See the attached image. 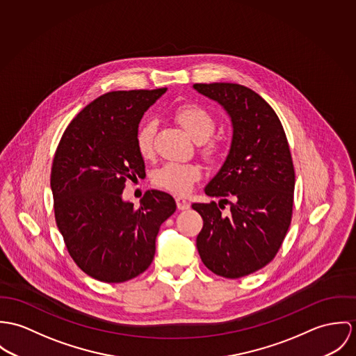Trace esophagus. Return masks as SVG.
Instances as JSON below:
<instances>
[{
	"mask_svg": "<svg viewBox=\"0 0 356 356\" xmlns=\"http://www.w3.org/2000/svg\"><path fill=\"white\" fill-rule=\"evenodd\" d=\"M176 204H177L179 210H187L190 207V203L184 197H176Z\"/></svg>",
	"mask_w": 356,
	"mask_h": 356,
	"instance_id": "esophagus-1",
	"label": "esophagus"
}]
</instances>
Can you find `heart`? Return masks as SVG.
Segmentation results:
<instances>
[{
  "label": "heart",
  "instance_id": "obj_1",
  "mask_svg": "<svg viewBox=\"0 0 356 356\" xmlns=\"http://www.w3.org/2000/svg\"><path fill=\"white\" fill-rule=\"evenodd\" d=\"M175 119L183 127V129L190 135V138L200 143V152L204 157L214 159L218 157L221 147L217 140H210L216 128L214 118L199 105H184L179 108L175 113ZM156 121L149 120L143 122L136 134L138 152L143 159H150L153 156L154 147V134ZM202 172L195 163H180L168 162L159 168L154 173V183L173 194H186L190 191L193 184L200 179Z\"/></svg>",
  "mask_w": 356,
  "mask_h": 356
}]
</instances>
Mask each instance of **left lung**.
Wrapping results in <instances>:
<instances>
[{
  "label": "left lung",
  "instance_id": "1",
  "mask_svg": "<svg viewBox=\"0 0 356 356\" xmlns=\"http://www.w3.org/2000/svg\"><path fill=\"white\" fill-rule=\"evenodd\" d=\"M193 88L221 105L232 124L228 156L204 193L220 197V206L233 202L227 215L216 202L193 203L203 218L197 252L218 276H248L275 258L291 224L295 172L286 136L276 112L251 88L236 83Z\"/></svg>",
  "mask_w": 356,
  "mask_h": 356
}]
</instances>
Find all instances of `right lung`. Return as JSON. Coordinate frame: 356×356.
Masks as SVG:
<instances>
[{"label":"right lung","instance_id":"obj_1","mask_svg":"<svg viewBox=\"0 0 356 356\" xmlns=\"http://www.w3.org/2000/svg\"><path fill=\"white\" fill-rule=\"evenodd\" d=\"M166 91L106 92L90 102L64 131L50 188L54 216L70 255L104 282H124L153 262L161 224L176 211L166 193L152 190L138 209L122 199L125 180L145 175L136 134L145 112Z\"/></svg>","mask_w":356,"mask_h":356}]
</instances>
